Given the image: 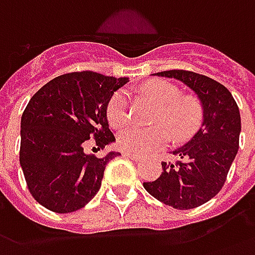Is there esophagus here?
<instances>
[{
    "mask_svg": "<svg viewBox=\"0 0 255 255\" xmlns=\"http://www.w3.org/2000/svg\"><path fill=\"white\" fill-rule=\"evenodd\" d=\"M124 156H126V157H130V159H133V160H135V161H138V159H140L138 156L134 155V153H130V152H124Z\"/></svg>",
    "mask_w": 255,
    "mask_h": 255,
    "instance_id": "esophagus-1",
    "label": "esophagus"
}]
</instances>
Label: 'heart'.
Segmentation results:
<instances>
[{
  "mask_svg": "<svg viewBox=\"0 0 255 255\" xmlns=\"http://www.w3.org/2000/svg\"><path fill=\"white\" fill-rule=\"evenodd\" d=\"M144 94L153 100L159 110L155 122L168 129L178 140L189 138L197 130L202 118L200 102L191 96H181L178 87L164 80H152L142 87ZM110 125L118 128L128 120V94L118 91L110 98L106 109ZM168 141V133L162 126L153 129H142L138 126H126L118 133L121 149L144 155L164 146Z\"/></svg>",
  "mask_w": 255,
  "mask_h": 255,
  "instance_id": "b5f03b06",
  "label": "heart"
}]
</instances>
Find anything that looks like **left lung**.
<instances>
[{
  "label": "left lung",
  "mask_w": 255,
  "mask_h": 255,
  "mask_svg": "<svg viewBox=\"0 0 255 255\" xmlns=\"http://www.w3.org/2000/svg\"><path fill=\"white\" fill-rule=\"evenodd\" d=\"M159 77L181 81L201 103L202 122L185 145L171 153L176 163L161 161L163 172L145 190L175 209H193L220 191L239 149L241 114L231 92L211 77L187 70H166Z\"/></svg>",
  "instance_id": "left-lung-1"
}]
</instances>
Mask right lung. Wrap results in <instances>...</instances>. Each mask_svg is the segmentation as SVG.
Returning <instances> with one entry per match:
<instances>
[{"label": "right lung", "instance_id": "right-lung-1", "mask_svg": "<svg viewBox=\"0 0 255 255\" xmlns=\"http://www.w3.org/2000/svg\"><path fill=\"white\" fill-rule=\"evenodd\" d=\"M126 83L128 77L74 72L55 77L31 98L21 115L20 166L40 205L70 213L96 196L107 163L121 153L96 157L85 145L94 138L103 149L115 141L106 109Z\"/></svg>", "mask_w": 255, "mask_h": 255}]
</instances>
